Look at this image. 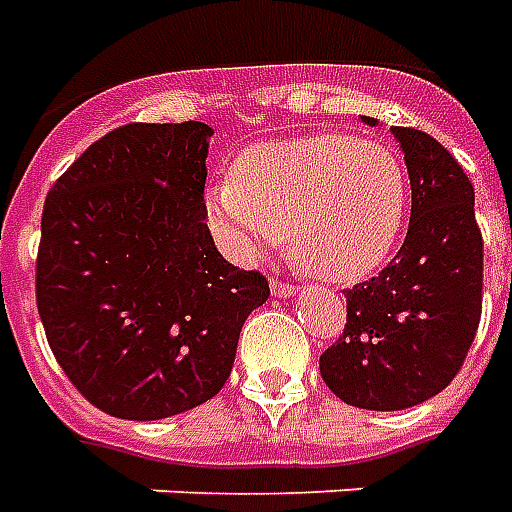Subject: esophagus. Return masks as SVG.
Masks as SVG:
<instances>
[{"instance_id":"1","label":"esophagus","mask_w":512,"mask_h":512,"mask_svg":"<svg viewBox=\"0 0 512 512\" xmlns=\"http://www.w3.org/2000/svg\"><path fill=\"white\" fill-rule=\"evenodd\" d=\"M295 290H298V287H295L293 282H285V279H271V293H274L276 298H290Z\"/></svg>"}]
</instances>
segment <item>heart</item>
Returning <instances> with one entry per match:
<instances>
[{
  "instance_id": "b5f03b06",
  "label": "heart",
  "mask_w": 512,
  "mask_h": 512,
  "mask_svg": "<svg viewBox=\"0 0 512 512\" xmlns=\"http://www.w3.org/2000/svg\"><path fill=\"white\" fill-rule=\"evenodd\" d=\"M410 203L407 168L391 146L344 132L257 143L233 179L208 187L211 227L241 260L282 241L314 276L352 282L380 268Z\"/></svg>"
}]
</instances>
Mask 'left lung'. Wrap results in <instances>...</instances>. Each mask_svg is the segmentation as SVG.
<instances>
[{
    "instance_id": "1",
    "label": "left lung",
    "mask_w": 512,
    "mask_h": 512,
    "mask_svg": "<svg viewBox=\"0 0 512 512\" xmlns=\"http://www.w3.org/2000/svg\"><path fill=\"white\" fill-rule=\"evenodd\" d=\"M393 135L410 173V227L380 274L344 290L347 323L320 355L325 385L352 407L377 412L407 410L445 391L483 309L472 181L429 132L393 127Z\"/></svg>"
}]
</instances>
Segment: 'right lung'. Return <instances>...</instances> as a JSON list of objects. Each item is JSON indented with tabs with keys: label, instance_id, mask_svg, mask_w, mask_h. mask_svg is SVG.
I'll list each match as a JSON object with an SVG mask.
<instances>
[{
	"label": "right lung",
	"instance_id": "right-lung-1",
	"mask_svg": "<svg viewBox=\"0 0 512 512\" xmlns=\"http://www.w3.org/2000/svg\"><path fill=\"white\" fill-rule=\"evenodd\" d=\"M211 127L124 124L54 181L34 268L54 358L83 399L160 420L222 391L241 325L271 295L206 225Z\"/></svg>",
	"mask_w": 512,
	"mask_h": 512
}]
</instances>
